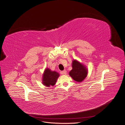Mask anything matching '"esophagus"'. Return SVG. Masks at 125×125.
<instances>
[{
    "mask_svg": "<svg viewBox=\"0 0 125 125\" xmlns=\"http://www.w3.org/2000/svg\"><path fill=\"white\" fill-rule=\"evenodd\" d=\"M61 74H62V75H63V74H66L67 73V71H66V70H64L61 71Z\"/></svg>",
    "mask_w": 125,
    "mask_h": 125,
    "instance_id": "esophagus-1",
    "label": "esophagus"
}]
</instances>
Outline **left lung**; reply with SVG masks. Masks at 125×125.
<instances>
[{
	"label": "left lung",
	"instance_id": "obj_1",
	"mask_svg": "<svg viewBox=\"0 0 125 125\" xmlns=\"http://www.w3.org/2000/svg\"><path fill=\"white\" fill-rule=\"evenodd\" d=\"M87 70L83 64L74 60L72 62V70L69 72L70 76L74 80L80 82L87 75Z\"/></svg>",
	"mask_w": 125,
	"mask_h": 125
}]
</instances>
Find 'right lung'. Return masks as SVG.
Wrapping results in <instances>:
<instances>
[{"label": "right lung", "mask_w": 125, "mask_h": 125, "mask_svg": "<svg viewBox=\"0 0 125 125\" xmlns=\"http://www.w3.org/2000/svg\"><path fill=\"white\" fill-rule=\"evenodd\" d=\"M59 77V74L55 71H51L50 69L47 68L45 70L43 75V84L47 87L54 86L57 79Z\"/></svg>", "instance_id": "right-lung-1"}]
</instances>
